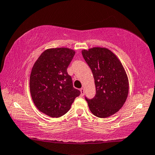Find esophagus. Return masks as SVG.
<instances>
[{"label": "esophagus", "mask_w": 155, "mask_h": 155, "mask_svg": "<svg viewBox=\"0 0 155 155\" xmlns=\"http://www.w3.org/2000/svg\"><path fill=\"white\" fill-rule=\"evenodd\" d=\"M80 91H81V96H83L84 94H85V89H84L83 88H81L80 89Z\"/></svg>", "instance_id": "34e87169"}]
</instances>
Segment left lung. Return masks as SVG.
<instances>
[{
	"mask_svg": "<svg viewBox=\"0 0 155 155\" xmlns=\"http://www.w3.org/2000/svg\"><path fill=\"white\" fill-rule=\"evenodd\" d=\"M82 55L91 68L96 94L86 98L90 111L99 118L114 114L124 105L129 93V80L117 56L104 47L83 49Z\"/></svg>",
	"mask_w": 155,
	"mask_h": 155,
	"instance_id": "1",
	"label": "left lung"
}]
</instances>
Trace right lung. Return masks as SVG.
Wrapping results in <instances>:
<instances>
[{
    "label": "right lung",
    "instance_id": "obj_1",
    "mask_svg": "<svg viewBox=\"0 0 155 155\" xmlns=\"http://www.w3.org/2000/svg\"><path fill=\"white\" fill-rule=\"evenodd\" d=\"M74 54V50L65 47L48 49L33 65L30 77L32 99L38 110L51 117L65 114L81 94L67 72Z\"/></svg>",
    "mask_w": 155,
    "mask_h": 155
}]
</instances>
